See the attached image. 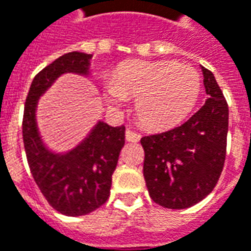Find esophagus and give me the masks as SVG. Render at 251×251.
I'll list each match as a JSON object with an SVG mask.
<instances>
[{
	"label": "esophagus",
	"instance_id": "obj_1",
	"mask_svg": "<svg viewBox=\"0 0 251 251\" xmlns=\"http://www.w3.org/2000/svg\"><path fill=\"white\" fill-rule=\"evenodd\" d=\"M141 139L139 133L132 132V130H126L125 132V140L126 141H130V143H137Z\"/></svg>",
	"mask_w": 251,
	"mask_h": 251
}]
</instances>
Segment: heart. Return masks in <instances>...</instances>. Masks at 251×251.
<instances>
[{
	"instance_id": "b5f03b06",
	"label": "heart",
	"mask_w": 251,
	"mask_h": 251,
	"mask_svg": "<svg viewBox=\"0 0 251 251\" xmlns=\"http://www.w3.org/2000/svg\"><path fill=\"white\" fill-rule=\"evenodd\" d=\"M202 81L197 70L175 61H129L104 85V99L114 108L134 99L139 121L151 130L172 129L195 107Z\"/></svg>"
}]
</instances>
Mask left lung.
Returning a JSON list of instances; mask_svg holds the SVG:
<instances>
[{"label":"left lung","instance_id":"left-lung-1","mask_svg":"<svg viewBox=\"0 0 251 251\" xmlns=\"http://www.w3.org/2000/svg\"><path fill=\"white\" fill-rule=\"evenodd\" d=\"M202 68L209 99L185 124L140 140L148 194L166 209H187L210 194L226 161L228 105L219 83Z\"/></svg>","mask_w":251,"mask_h":251}]
</instances>
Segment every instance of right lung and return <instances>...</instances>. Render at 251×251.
<instances>
[{
    "label": "right lung",
    "instance_id": "obj_1",
    "mask_svg": "<svg viewBox=\"0 0 251 251\" xmlns=\"http://www.w3.org/2000/svg\"><path fill=\"white\" fill-rule=\"evenodd\" d=\"M92 54L70 52L56 59L32 79L25 104L23 141L31 175L57 211L79 217L99 209L110 197L111 177L125 144V126L97 121L75 147L56 151L41 136L40 99L64 74L90 76Z\"/></svg>",
    "mask_w": 251,
    "mask_h": 251
}]
</instances>
